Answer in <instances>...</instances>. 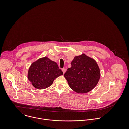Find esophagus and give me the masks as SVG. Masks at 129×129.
Segmentation results:
<instances>
[{"label":"esophagus","instance_id":"obj_1","mask_svg":"<svg viewBox=\"0 0 129 129\" xmlns=\"http://www.w3.org/2000/svg\"><path fill=\"white\" fill-rule=\"evenodd\" d=\"M62 71L63 74H64L66 73V69H62Z\"/></svg>","mask_w":129,"mask_h":129}]
</instances>
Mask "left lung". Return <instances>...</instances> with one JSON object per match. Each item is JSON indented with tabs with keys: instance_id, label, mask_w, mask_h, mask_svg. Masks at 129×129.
<instances>
[{
	"instance_id": "8db88e82",
	"label": "left lung",
	"mask_w": 129,
	"mask_h": 129,
	"mask_svg": "<svg viewBox=\"0 0 129 129\" xmlns=\"http://www.w3.org/2000/svg\"><path fill=\"white\" fill-rule=\"evenodd\" d=\"M72 67L64 74L70 87L75 92H89L97 85L100 72L95 60L85 54L76 56L72 61Z\"/></svg>"
}]
</instances>
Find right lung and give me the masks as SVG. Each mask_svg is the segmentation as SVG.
Instances as JSON below:
<instances>
[{
    "label": "right lung",
    "instance_id": "right-lung-1",
    "mask_svg": "<svg viewBox=\"0 0 129 129\" xmlns=\"http://www.w3.org/2000/svg\"><path fill=\"white\" fill-rule=\"evenodd\" d=\"M62 74V71L55 62L44 57L31 64L28 78L34 87L43 89L51 86L55 79Z\"/></svg>",
    "mask_w": 129,
    "mask_h": 129
}]
</instances>
